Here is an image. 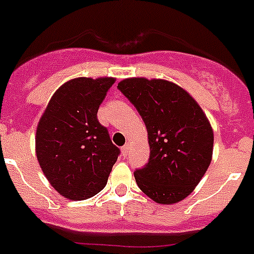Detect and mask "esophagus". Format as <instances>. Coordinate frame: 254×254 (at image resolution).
Listing matches in <instances>:
<instances>
[{
  "mask_svg": "<svg viewBox=\"0 0 254 254\" xmlns=\"http://www.w3.org/2000/svg\"><path fill=\"white\" fill-rule=\"evenodd\" d=\"M127 151H129V144H127V145H124L122 148V153L124 156L127 155Z\"/></svg>",
  "mask_w": 254,
  "mask_h": 254,
  "instance_id": "obj_1",
  "label": "esophagus"
}]
</instances>
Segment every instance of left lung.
Returning a JSON list of instances; mask_svg holds the SVG:
<instances>
[{
    "instance_id": "left-lung-1",
    "label": "left lung",
    "mask_w": 254,
    "mask_h": 254,
    "mask_svg": "<svg viewBox=\"0 0 254 254\" xmlns=\"http://www.w3.org/2000/svg\"><path fill=\"white\" fill-rule=\"evenodd\" d=\"M118 89L136 108L148 131L149 162L134 173L143 193L159 204L186 199L212 162V125L183 87L163 79L130 77Z\"/></svg>"
}]
</instances>
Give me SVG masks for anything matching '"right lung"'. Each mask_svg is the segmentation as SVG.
<instances>
[{"label": "right lung", "mask_w": 254, "mask_h": 254, "mask_svg": "<svg viewBox=\"0 0 254 254\" xmlns=\"http://www.w3.org/2000/svg\"><path fill=\"white\" fill-rule=\"evenodd\" d=\"M114 77H76L52 95L37 124L35 146L45 177L60 195L84 200L103 190L120 150L98 110Z\"/></svg>", "instance_id": "obj_1"}]
</instances>
